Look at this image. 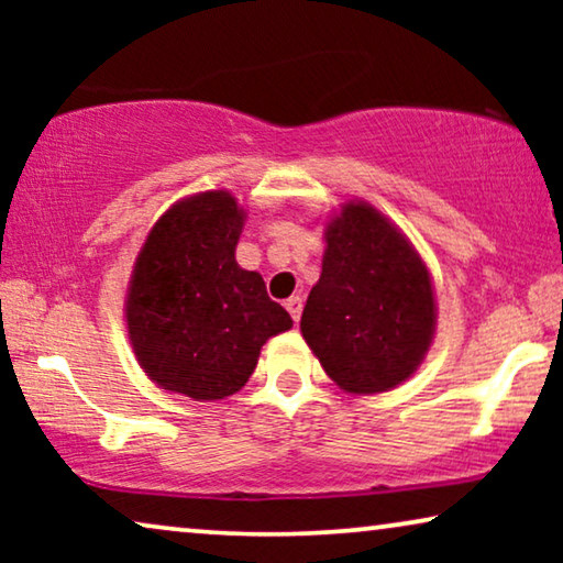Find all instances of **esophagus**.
<instances>
[{"instance_id": "1", "label": "esophagus", "mask_w": 563, "mask_h": 563, "mask_svg": "<svg viewBox=\"0 0 563 563\" xmlns=\"http://www.w3.org/2000/svg\"><path fill=\"white\" fill-rule=\"evenodd\" d=\"M284 307H287L291 320L299 322V318H302V297H289L287 302H284Z\"/></svg>"}]
</instances>
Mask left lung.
Instances as JSON below:
<instances>
[{"instance_id":"1","label":"left lung","mask_w":563,"mask_h":563,"mask_svg":"<svg viewBox=\"0 0 563 563\" xmlns=\"http://www.w3.org/2000/svg\"><path fill=\"white\" fill-rule=\"evenodd\" d=\"M325 241L320 282L299 322L305 341L345 391L397 387L433 341L428 268L387 218L361 202L328 222Z\"/></svg>"}]
</instances>
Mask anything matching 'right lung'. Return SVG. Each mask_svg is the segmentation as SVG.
<instances>
[{
    "label": "right lung",
    "mask_w": 563,
    "mask_h": 563,
    "mask_svg": "<svg viewBox=\"0 0 563 563\" xmlns=\"http://www.w3.org/2000/svg\"><path fill=\"white\" fill-rule=\"evenodd\" d=\"M243 210L228 191L174 205L148 233L128 291V333L145 374L191 399L235 395L261 345L291 328L256 272L235 264Z\"/></svg>",
    "instance_id": "right-lung-1"
}]
</instances>
